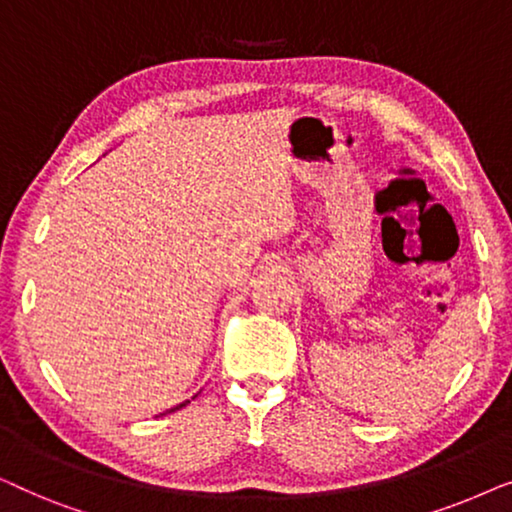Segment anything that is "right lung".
<instances>
[{
  "mask_svg": "<svg viewBox=\"0 0 512 512\" xmlns=\"http://www.w3.org/2000/svg\"><path fill=\"white\" fill-rule=\"evenodd\" d=\"M193 398H195V396H193ZM186 403H191V401H186ZM186 403H179V405H177V408H172V410H167V412H174V410H179V408H184V405H186Z\"/></svg>",
  "mask_w": 512,
  "mask_h": 512,
  "instance_id": "1",
  "label": "right lung"
}]
</instances>
